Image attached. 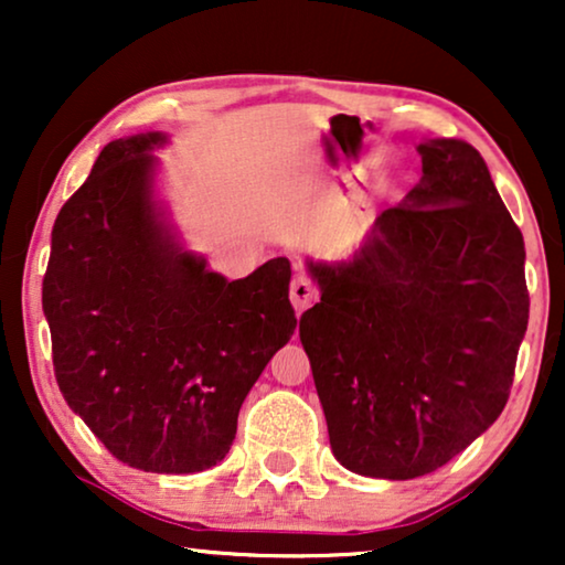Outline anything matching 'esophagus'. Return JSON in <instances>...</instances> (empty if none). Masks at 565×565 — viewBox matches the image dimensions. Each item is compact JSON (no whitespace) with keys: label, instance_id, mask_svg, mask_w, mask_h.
<instances>
[{"label":"esophagus","instance_id":"34e87169","mask_svg":"<svg viewBox=\"0 0 565 565\" xmlns=\"http://www.w3.org/2000/svg\"><path fill=\"white\" fill-rule=\"evenodd\" d=\"M316 298H319V285L308 275H298L290 285V303L296 308V313H303Z\"/></svg>","mask_w":565,"mask_h":565}]
</instances>
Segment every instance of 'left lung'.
Masks as SVG:
<instances>
[{
    "label": "left lung",
    "mask_w": 565,
    "mask_h": 565,
    "mask_svg": "<svg viewBox=\"0 0 565 565\" xmlns=\"http://www.w3.org/2000/svg\"><path fill=\"white\" fill-rule=\"evenodd\" d=\"M422 182L352 262L311 265L321 300L300 344L337 460L427 476L504 412L527 331L524 242L489 167L455 138L419 143Z\"/></svg>",
    "instance_id": "8db88e82"
}]
</instances>
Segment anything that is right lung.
I'll list each match as a JSON object with an SVG mask.
<instances>
[{
	"instance_id": "1",
	"label": "right lung",
	"mask_w": 565,
	"mask_h": 565,
	"mask_svg": "<svg viewBox=\"0 0 565 565\" xmlns=\"http://www.w3.org/2000/svg\"><path fill=\"white\" fill-rule=\"evenodd\" d=\"M161 134L107 143L51 234L43 313L66 404L115 458L198 473L226 458L246 393L296 331L290 262L228 282L151 203Z\"/></svg>"
}]
</instances>
